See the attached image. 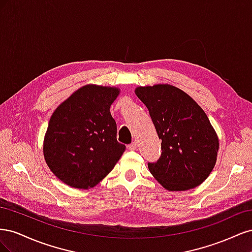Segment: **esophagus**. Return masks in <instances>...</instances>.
I'll return each instance as SVG.
<instances>
[{"instance_id":"obj_1","label":"esophagus","mask_w":252,"mask_h":252,"mask_svg":"<svg viewBox=\"0 0 252 252\" xmlns=\"http://www.w3.org/2000/svg\"><path fill=\"white\" fill-rule=\"evenodd\" d=\"M127 148H128L129 150H135V148H136V143H135V142H132L131 144H129L128 146H127Z\"/></svg>"}]
</instances>
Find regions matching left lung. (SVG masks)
<instances>
[{"instance_id": "obj_1", "label": "left lung", "mask_w": 252, "mask_h": 252, "mask_svg": "<svg viewBox=\"0 0 252 252\" xmlns=\"http://www.w3.org/2000/svg\"><path fill=\"white\" fill-rule=\"evenodd\" d=\"M134 93L149 110L162 155L148 163L155 179L169 191L201 185L217 163L218 134L207 114L193 98L169 84L136 87Z\"/></svg>"}]
</instances>
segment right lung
<instances>
[{
    "instance_id": "1",
    "label": "right lung",
    "mask_w": 252,
    "mask_h": 252,
    "mask_svg": "<svg viewBox=\"0 0 252 252\" xmlns=\"http://www.w3.org/2000/svg\"><path fill=\"white\" fill-rule=\"evenodd\" d=\"M118 87L88 84L53 111L43 143L44 158L56 177L72 188L98 184L116 166L126 146L117 140L110 106Z\"/></svg>"
}]
</instances>
